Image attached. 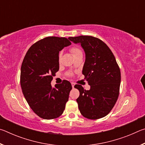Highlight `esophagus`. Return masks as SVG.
<instances>
[{
  "instance_id": "34e87169",
  "label": "esophagus",
  "mask_w": 145,
  "mask_h": 145,
  "mask_svg": "<svg viewBox=\"0 0 145 145\" xmlns=\"http://www.w3.org/2000/svg\"><path fill=\"white\" fill-rule=\"evenodd\" d=\"M71 84H72V88H74V86H75V83H73V82H72L71 83Z\"/></svg>"
}]
</instances>
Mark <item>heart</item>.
<instances>
[{
    "instance_id": "obj_1",
    "label": "heart",
    "mask_w": 145,
    "mask_h": 145,
    "mask_svg": "<svg viewBox=\"0 0 145 145\" xmlns=\"http://www.w3.org/2000/svg\"><path fill=\"white\" fill-rule=\"evenodd\" d=\"M70 52L72 54V55L73 57H75V56H77L78 55H82V50H80V49L77 47V46H73L70 48ZM61 55H62V54L60 53L59 55V58H61Z\"/></svg>"
}]
</instances>
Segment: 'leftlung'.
Segmentation results:
<instances>
[{
  "mask_svg": "<svg viewBox=\"0 0 145 145\" xmlns=\"http://www.w3.org/2000/svg\"><path fill=\"white\" fill-rule=\"evenodd\" d=\"M84 49L86 60L82 74L90 86L86 90L76 84L80 95L77 99L78 109L85 118H101L109 113L119 96L121 73L113 54L104 41L91 36L69 37Z\"/></svg>",
  "mask_w": 145,
  "mask_h": 145,
  "instance_id": "1",
  "label": "left lung"
}]
</instances>
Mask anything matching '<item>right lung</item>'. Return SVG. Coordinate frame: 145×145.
<instances>
[{
	"instance_id": "right-lung-1",
	"label": "right lung",
	"mask_w": 145,
	"mask_h": 145,
	"mask_svg": "<svg viewBox=\"0 0 145 145\" xmlns=\"http://www.w3.org/2000/svg\"><path fill=\"white\" fill-rule=\"evenodd\" d=\"M70 45L66 38H45L29 48L22 64L20 84L24 96L32 110L43 119L58 118L65 109L72 88L71 83L64 80L55 88L50 83L59 68V51Z\"/></svg>"
}]
</instances>
